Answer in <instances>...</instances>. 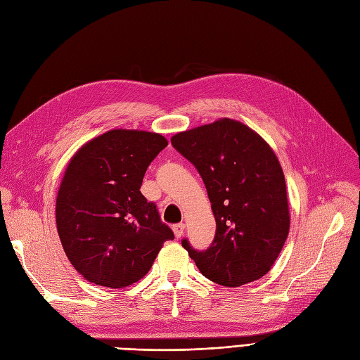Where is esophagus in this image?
Wrapping results in <instances>:
<instances>
[{
    "label": "esophagus",
    "instance_id": "34e87169",
    "mask_svg": "<svg viewBox=\"0 0 360 360\" xmlns=\"http://www.w3.org/2000/svg\"><path fill=\"white\" fill-rule=\"evenodd\" d=\"M172 231H174V234H176L177 238L181 237L184 233V224H176L172 226Z\"/></svg>",
    "mask_w": 360,
    "mask_h": 360
}]
</instances>
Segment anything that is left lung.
I'll return each mask as SVG.
<instances>
[{"label":"left lung","instance_id":"obj_1","mask_svg":"<svg viewBox=\"0 0 360 360\" xmlns=\"http://www.w3.org/2000/svg\"><path fill=\"white\" fill-rule=\"evenodd\" d=\"M171 144L198 169L216 219L205 250L181 245L201 274L224 287H240L274 266L290 230L284 172L274 150L231 118L180 132Z\"/></svg>","mask_w":360,"mask_h":360}]
</instances>
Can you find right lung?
Instances as JSON below:
<instances>
[{
  "instance_id": "obj_1",
  "label": "right lung",
  "mask_w": 360,
  "mask_h": 360,
  "mask_svg": "<svg viewBox=\"0 0 360 360\" xmlns=\"http://www.w3.org/2000/svg\"><path fill=\"white\" fill-rule=\"evenodd\" d=\"M168 146L159 134L114 129L70 159L57 195L60 240L76 271L96 285L123 288L150 270L171 228L141 193L144 174Z\"/></svg>"
}]
</instances>
